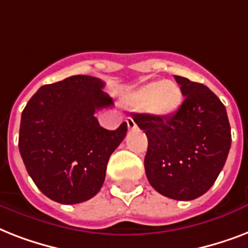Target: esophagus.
Returning a JSON list of instances; mask_svg holds the SVG:
<instances>
[{
	"instance_id": "1",
	"label": "esophagus",
	"mask_w": 248,
	"mask_h": 248,
	"mask_svg": "<svg viewBox=\"0 0 248 248\" xmlns=\"http://www.w3.org/2000/svg\"><path fill=\"white\" fill-rule=\"evenodd\" d=\"M126 122H127L128 130H135V128L138 127V126H136V124H135V121L132 120L131 117H128L127 120H126Z\"/></svg>"
}]
</instances>
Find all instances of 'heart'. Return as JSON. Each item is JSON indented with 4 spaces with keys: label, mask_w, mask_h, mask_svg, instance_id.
I'll return each instance as SVG.
<instances>
[{
    "label": "heart",
    "mask_w": 248,
    "mask_h": 248,
    "mask_svg": "<svg viewBox=\"0 0 248 248\" xmlns=\"http://www.w3.org/2000/svg\"><path fill=\"white\" fill-rule=\"evenodd\" d=\"M180 87L171 81H155L140 87L128 97V103L139 109H147L157 117L172 116L181 104Z\"/></svg>",
    "instance_id": "obj_1"
}]
</instances>
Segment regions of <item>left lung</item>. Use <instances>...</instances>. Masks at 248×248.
<instances>
[{
	"label": "left lung",
	"instance_id": "obj_1",
	"mask_svg": "<svg viewBox=\"0 0 248 248\" xmlns=\"http://www.w3.org/2000/svg\"><path fill=\"white\" fill-rule=\"evenodd\" d=\"M184 101L169 117H132L148 138L144 167L162 196L192 201L207 192L231 149L227 109L207 86L175 76Z\"/></svg>",
	"mask_w": 248,
	"mask_h": 248
}]
</instances>
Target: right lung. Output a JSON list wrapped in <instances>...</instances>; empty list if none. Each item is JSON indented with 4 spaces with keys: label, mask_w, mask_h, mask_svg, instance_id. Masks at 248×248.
<instances>
[{
    "label": "right lung",
    "mask_w": 248,
    "mask_h": 248,
    "mask_svg": "<svg viewBox=\"0 0 248 248\" xmlns=\"http://www.w3.org/2000/svg\"><path fill=\"white\" fill-rule=\"evenodd\" d=\"M105 83L72 76L42 86L21 113L19 151L37 188L58 203L76 204L96 196L109 157L124 139L127 124L105 130L95 112L113 105Z\"/></svg>",
    "instance_id": "add662e5"
}]
</instances>
